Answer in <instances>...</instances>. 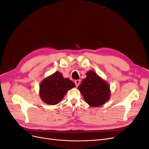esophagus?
I'll return each instance as SVG.
<instances>
[{
    "instance_id": "esophagus-1",
    "label": "esophagus",
    "mask_w": 149,
    "mask_h": 149,
    "mask_svg": "<svg viewBox=\"0 0 149 149\" xmlns=\"http://www.w3.org/2000/svg\"><path fill=\"white\" fill-rule=\"evenodd\" d=\"M74 83H75V84H76V86H79V84H80V80H79V79H77V80H75V81H74Z\"/></svg>"
}]
</instances>
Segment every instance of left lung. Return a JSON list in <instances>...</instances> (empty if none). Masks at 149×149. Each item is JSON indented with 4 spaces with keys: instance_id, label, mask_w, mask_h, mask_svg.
<instances>
[{
    "instance_id": "8db88e82",
    "label": "left lung",
    "mask_w": 149,
    "mask_h": 149,
    "mask_svg": "<svg viewBox=\"0 0 149 149\" xmlns=\"http://www.w3.org/2000/svg\"><path fill=\"white\" fill-rule=\"evenodd\" d=\"M78 89L85 102L93 107L104 104L111 97L110 86L94 71L86 73V78L83 79Z\"/></svg>"
}]
</instances>
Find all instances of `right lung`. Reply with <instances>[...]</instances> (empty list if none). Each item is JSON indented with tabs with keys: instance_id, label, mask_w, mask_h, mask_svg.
<instances>
[{
	"instance_id": "add662e5",
	"label": "right lung",
	"mask_w": 149,
	"mask_h": 149,
	"mask_svg": "<svg viewBox=\"0 0 149 149\" xmlns=\"http://www.w3.org/2000/svg\"><path fill=\"white\" fill-rule=\"evenodd\" d=\"M75 84L68 78H65L58 71L43 79L40 84L39 94L41 100L49 105H56L60 102L70 89Z\"/></svg>"
}]
</instances>
